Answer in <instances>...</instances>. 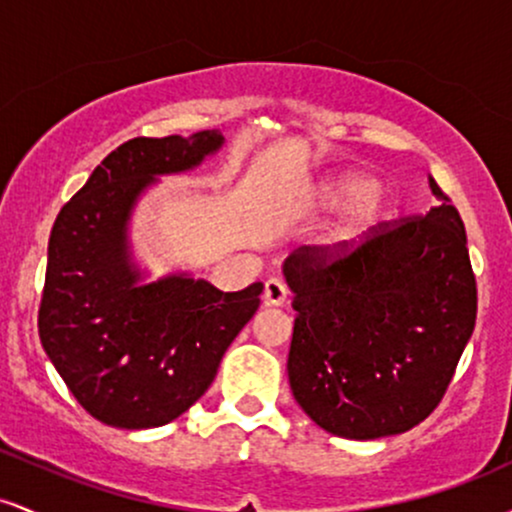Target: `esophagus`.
<instances>
[{
    "instance_id": "34e87169",
    "label": "esophagus",
    "mask_w": 512,
    "mask_h": 512,
    "mask_svg": "<svg viewBox=\"0 0 512 512\" xmlns=\"http://www.w3.org/2000/svg\"><path fill=\"white\" fill-rule=\"evenodd\" d=\"M286 296H289V291H286L284 281L276 279V276L264 281V303H267V305H284Z\"/></svg>"
}]
</instances>
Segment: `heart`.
Masks as SVG:
<instances>
[{"label": "heart", "instance_id": "heart-1", "mask_svg": "<svg viewBox=\"0 0 512 512\" xmlns=\"http://www.w3.org/2000/svg\"><path fill=\"white\" fill-rule=\"evenodd\" d=\"M317 202L330 209L346 207V214L339 219L330 236L332 243L339 245L356 243L383 219V202L375 195V182L366 175L346 173L325 182L317 192Z\"/></svg>", "mask_w": 512, "mask_h": 512}]
</instances>
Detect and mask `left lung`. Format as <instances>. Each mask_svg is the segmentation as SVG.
<instances>
[{
    "instance_id": "8db88e82",
    "label": "left lung",
    "mask_w": 512,
    "mask_h": 512,
    "mask_svg": "<svg viewBox=\"0 0 512 512\" xmlns=\"http://www.w3.org/2000/svg\"><path fill=\"white\" fill-rule=\"evenodd\" d=\"M383 221L356 243L301 245L284 262L293 291L289 383L317 426L339 438L397 436L448 392L477 322L460 211Z\"/></svg>"
}]
</instances>
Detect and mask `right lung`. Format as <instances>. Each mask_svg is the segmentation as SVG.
I'll use <instances>...</instances> for the list:
<instances>
[{
  "label": "right lung",
  "mask_w": 512,
  "mask_h": 512,
  "mask_svg": "<svg viewBox=\"0 0 512 512\" xmlns=\"http://www.w3.org/2000/svg\"><path fill=\"white\" fill-rule=\"evenodd\" d=\"M221 144L219 132L129 139L57 214L38 334L64 385L101 424L137 431L178 419L260 308L262 284L223 293L204 279L166 276L139 286L129 264L127 221L144 187L195 168Z\"/></svg>",
  "instance_id": "1"
}]
</instances>
